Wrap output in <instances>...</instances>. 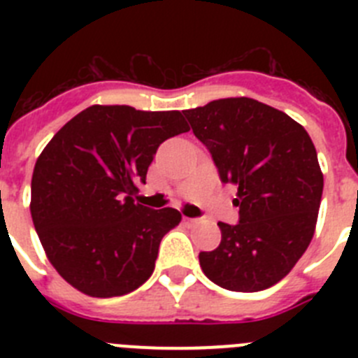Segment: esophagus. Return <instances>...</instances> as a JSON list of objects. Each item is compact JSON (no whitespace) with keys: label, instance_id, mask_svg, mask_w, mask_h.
<instances>
[{"label":"esophagus","instance_id":"34e87169","mask_svg":"<svg viewBox=\"0 0 358 358\" xmlns=\"http://www.w3.org/2000/svg\"><path fill=\"white\" fill-rule=\"evenodd\" d=\"M185 222L188 224V226H195V224H199L197 218H185Z\"/></svg>","mask_w":358,"mask_h":358}]
</instances>
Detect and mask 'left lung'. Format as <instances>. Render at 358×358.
<instances>
[{"instance_id":"left-lung-1","label":"left lung","mask_w":358,"mask_h":358,"mask_svg":"<svg viewBox=\"0 0 358 358\" xmlns=\"http://www.w3.org/2000/svg\"><path fill=\"white\" fill-rule=\"evenodd\" d=\"M210 150L220 181L238 188V224L199 255L202 273L233 292L268 289L292 271L314 236L322 173L308 132L252 98H222L182 110Z\"/></svg>"}]
</instances>
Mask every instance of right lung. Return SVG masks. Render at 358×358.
Instances as JSON below:
<instances>
[{
  "label": "right lung",
  "instance_id": "add662e5",
  "mask_svg": "<svg viewBox=\"0 0 358 358\" xmlns=\"http://www.w3.org/2000/svg\"><path fill=\"white\" fill-rule=\"evenodd\" d=\"M188 131L179 110L91 106L44 147L31 176V220L69 285L115 297L150 278L161 240L181 213L138 204V188L157 147Z\"/></svg>",
  "mask_w": 358,
  "mask_h": 358
}]
</instances>
